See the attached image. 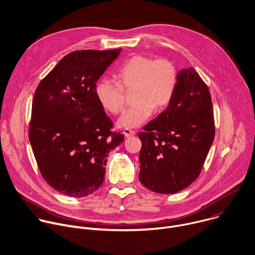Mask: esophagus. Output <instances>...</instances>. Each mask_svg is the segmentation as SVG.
<instances>
[{
    "mask_svg": "<svg viewBox=\"0 0 255 255\" xmlns=\"http://www.w3.org/2000/svg\"><path fill=\"white\" fill-rule=\"evenodd\" d=\"M123 133L125 134V136H127V137H130V136H132V135H134V134H135V131H134V130H132V129L125 128V129H124V131H123Z\"/></svg>",
    "mask_w": 255,
    "mask_h": 255,
    "instance_id": "esophagus-1",
    "label": "esophagus"
}]
</instances>
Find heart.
Masks as SVG:
<instances>
[{"mask_svg": "<svg viewBox=\"0 0 255 255\" xmlns=\"http://www.w3.org/2000/svg\"><path fill=\"white\" fill-rule=\"evenodd\" d=\"M118 84L100 80L95 87L99 104L108 112L118 114L124 106L123 89H134L135 105L126 109L118 120L122 128L141 126L152 114L154 107L161 109L173 98L177 85V71L168 60H155L136 55L126 61L117 72Z\"/></svg>", "mask_w": 255, "mask_h": 255, "instance_id": "1", "label": "heart"}]
</instances>
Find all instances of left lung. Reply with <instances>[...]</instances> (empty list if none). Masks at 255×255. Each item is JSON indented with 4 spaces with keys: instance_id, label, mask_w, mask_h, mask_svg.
Instances as JSON below:
<instances>
[{
    "instance_id": "1",
    "label": "left lung",
    "mask_w": 255,
    "mask_h": 255,
    "mask_svg": "<svg viewBox=\"0 0 255 255\" xmlns=\"http://www.w3.org/2000/svg\"><path fill=\"white\" fill-rule=\"evenodd\" d=\"M138 137L143 186L170 194L197 178L214 139V119L209 90L193 68L177 73L172 100Z\"/></svg>"
}]
</instances>
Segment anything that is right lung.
Listing matches in <instances>:
<instances>
[{"instance_id":"obj_1","label":"right lung","mask_w":255,"mask_h":255,"mask_svg":"<svg viewBox=\"0 0 255 255\" xmlns=\"http://www.w3.org/2000/svg\"><path fill=\"white\" fill-rule=\"evenodd\" d=\"M122 49L83 50L64 57L39 84L29 139L40 171L57 191L87 196L105 180L107 157L124 141L95 96Z\"/></svg>"}]
</instances>
